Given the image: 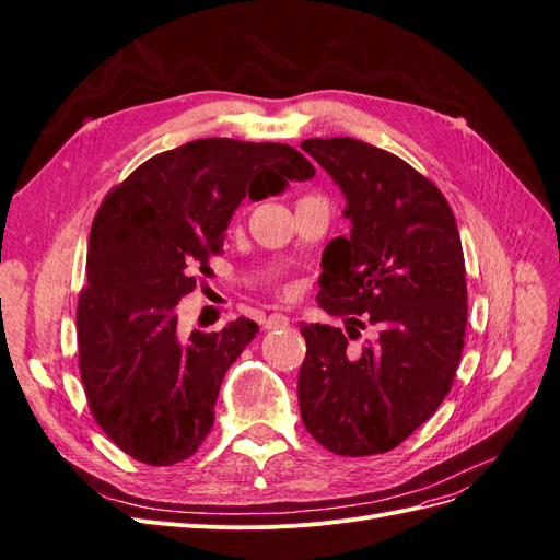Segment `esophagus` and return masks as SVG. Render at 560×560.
<instances>
[{"label": "esophagus", "instance_id": "obj_1", "mask_svg": "<svg viewBox=\"0 0 560 560\" xmlns=\"http://www.w3.org/2000/svg\"><path fill=\"white\" fill-rule=\"evenodd\" d=\"M287 325H290V317L282 315V313H270L264 319V329H284Z\"/></svg>", "mask_w": 560, "mask_h": 560}]
</instances>
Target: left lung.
<instances>
[{"instance_id":"left-lung-1","label":"left lung","mask_w":560,"mask_h":560,"mask_svg":"<svg viewBox=\"0 0 560 560\" xmlns=\"http://www.w3.org/2000/svg\"><path fill=\"white\" fill-rule=\"evenodd\" d=\"M346 198L348 238L322 254L317 306L346 331L303 325V425L336 455L393 451L448 395L467 325L460 233L446 198L409 163L352 138L303 140ZM369 320L375 336L347 346Z\"/></svg>"}]
</instances>
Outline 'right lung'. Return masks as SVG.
I'll list each match as a JSON object with an SVG mask.
<instances>
[{"label":"right lung","mask_w":560,"mask_h":560,"mask_svg":"<svg viewBox=\"0 0 560 560\" xmlns=\"http://www.w3.org/2000/svg\"><path fill=\"white\" fill-rule=\"evenodd\" d=\"M315 177L290 144L206 138L142 163L100 206L79 296V369L97 425L130 457L175 465L214 422L226 369L257 336L241 317L222 331H179L177 303L222 252L233 212Z\"/></svg>","instance_id":"1"}]
</instances>
